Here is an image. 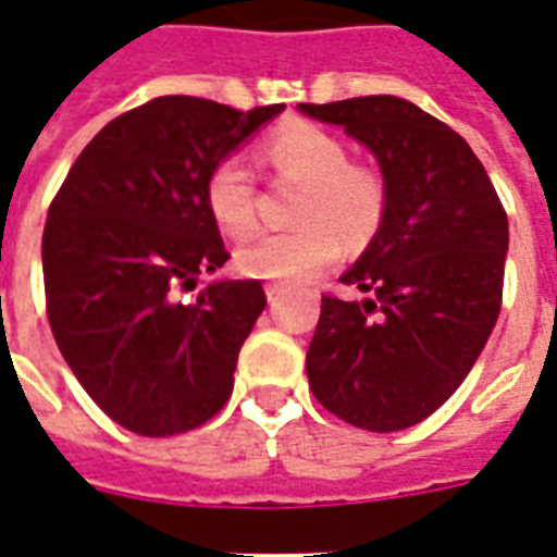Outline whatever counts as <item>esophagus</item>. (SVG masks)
Here are the masks:
<instances>
[{
  "label": "esophagus",
  "mask_w": 557,
  "mask_h": 557,
  "mask_svg": "<svg viewBox=\"0 0 557 557\" xmlns=\"http://www.w3.org/2000/svg\"><path fill=\"white\" fill-rule=\"evenodd\" d=\"M283 292H286V288H283V286H269V288H265V295H269V304L277 306L280 300H283Z\"/></svg>",
  "instance_id": "1"
}]
</instances>
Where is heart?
Segmentation results:
<instances>
[{
  "mask_svg": "<svg viewBox=\"0 0 557 557\" xmlns=\"http://www.w3.org/2000/svg\"><path fill=\"white\" fill-rule=\"evenodd\" d=\"M265 161L280 176L304 182L297 196L295 231L260 234L236 251L248 277L306 283L330 269L344 251L361 248L387 216V185L375 168L349 161V147L318 124L280 126L265 147ZM205 208L219 231L248 234L257 222V178L239 156H225L205 178Z\"/></svg>",
  "mask_w": 557,
  "mask_h": 557,
  "instance_id": "1",
  "label": "heart"
}]
</instances>
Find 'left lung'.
<instances>
[{"mask_svg":"<svg viewBox=\"0 0 557 557\" xmlns=\"http://www.w3.org/2000/svg\"><path fill=\"white\" fill-rule=\"evenodd\" d=\"M370 147L387 216L341 283L364 300H321L306 352L314 398L372 433L405 431L454 396L503 304L509 219L462 135L393 95L300 103Z\"/></svg>","mask_w":557,"mask_h":557,"instance_id":"left-lung-1","label":"left lung"}]
</instances>
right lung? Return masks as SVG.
<instances>
[{"label": "right lung", "mask_w": 557, "mask_h": 557, "mask_svg": "<svg viewBox=\"0 0 557 557\" xmlns=\"http://www.w3.org/2000/svg\"><path fill=\"white\" fill-rule=\"evenodd\" d=\"M283 109L152 98L86 144L48 208V323L83 389L126 431L187 433L231 398L265 292L260 280L196 292L199 274L231 257L205 208V178Z\"/></svg>", "instance_id": "obj_1"}]
</instances>
